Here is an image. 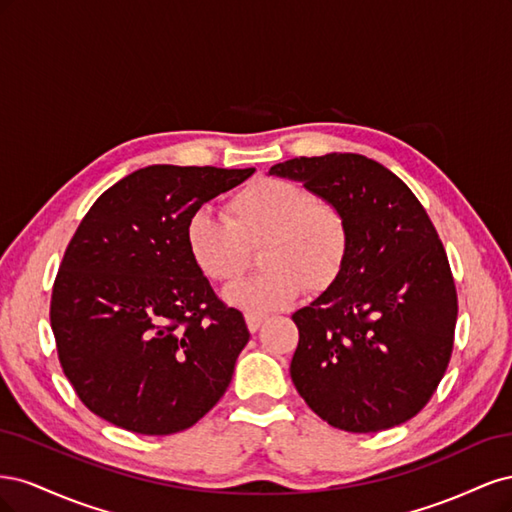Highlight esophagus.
Wrapping results in <instances>:
<instances>
[{
  "label": "esophagus",
  "mask_w": 512,
  "mask_h": 512,
  "mask_svg": "<svg viewBox=\"0 0 512 512\" xmlns=\"http://www.w3.org/2000/svg\"><path fill=\"white\" fill-rule=\"evenodd\" d=\"M245 322H247V329L252 333H256L260 329V324L265 322V316H258V314H245Z\"/></svg>",
  "instance_id": "34e87169"
}]
</instances>
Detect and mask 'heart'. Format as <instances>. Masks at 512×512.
I'll return each mask as SVG.
<instances>
[{"mask_svg":"<svg viewBox=\"0 0 512 512\" xmlns=\"http://www.w3.org/2000/svg\"><path fill=\"white\" fill-rule=\"evenodd\" d=\"M228 220L198 209L185 226L194 265L211 282L232 284L250 269L258 250L267 269L226 290V301L247 314H269L309 294L327 292L342 277L350 256L346 211L305 185L262 177L226 203Z\"/></svg>","mask_w":512,"mask_h":512,"instance_id":"1","label":"heart"}]
</instances>
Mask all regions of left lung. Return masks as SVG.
Here are the masks:
<instances>
[{
  "instance_id": "8db88e82",
  "label": "left lung",
  "mask_w": 512,
  "mask_h": 512,
  "mask_svg": "<svg viewBox=\"0 0 512 512\" xmlns=\"http://www.w3.org/2000/svg\"><path fill=\"white\" fill-rule=\"evenodd\" d=\"M342 207L350 256L337 284L292 314L290 376L331 427L376 433L410 421L453 354L457 290L444 245L408 185L359 153L275 164Z\"/></svg>"
}]
</instances>
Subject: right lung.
<instances>
[{
	"mask_svg": "<svg viewBox=\"0 0 512 512\" xmlns=\"http://www.w3.org/2000/svg\"><path fill=\"white\" fill-rule=\"evenodd\" d=\"M254 170L147 166L108 188L76 228L51 329L72 389L104 421L170 436L226 393L250 331L194 265L185 226Z\"/></svg>",
	"mask_w": 512,
	"mask_h": 512,
	"instance_id": "add662e5",
	"label": "right lung"
}]
</instances>
